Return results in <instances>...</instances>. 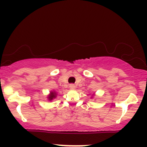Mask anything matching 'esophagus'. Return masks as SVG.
<instances>
[{
	"mask_svg": "<svg viewBox=\"0 0 147 147\" xmlns=\"http://www.w3.org/2000/svg\"><path fill=\"white\" fill-rule=\"evenodd\" d=\"M69 87H70V89H75V84H70V86H69Z\"/></svg>",
	"mask_w": 147,
	"mask_h": 147,
	"instance_id": "esophagus-1",
	"label": "esophagus"
}]
</instances>
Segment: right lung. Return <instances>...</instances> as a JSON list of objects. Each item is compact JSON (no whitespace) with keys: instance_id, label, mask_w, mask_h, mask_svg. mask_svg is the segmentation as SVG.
I'll return each mask as SVG.
<instances>
[{"instance_id":"obj_1","label":"right lung","mask_w":147,"mask_h":147,"mask_svg":"<svg viewBox=\"0 0 147 147\" xmlns=\"http://www.w3.org/2000/svg\"><path fill=\"white\" fill-rule=\"evenodd\" d=\"M56 95H57V94L55 93V92H50V95L48 96L49 100H52L54 98H55V97H56Z\"/></svg>"}]
</instances>
